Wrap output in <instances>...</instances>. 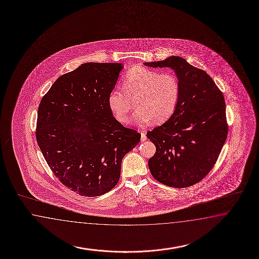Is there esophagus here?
<instances>
[{
  "label": "esophagus",
  "mask_w": 259,
  "mask_h": 259,
  "mask_svg": "<svg viewBox=\"0 0 259 259\" xmlns=\"http://www.w3.org/2000/svg\"><path fill=\"white\" fill-rule=\"evenodd\" d=\"M140 134H141V141H142V142L146 141V140H147V136H146L145 132H144V131H141Z\"/></svg>",
  "instance_id": "1"
}]
</instances>
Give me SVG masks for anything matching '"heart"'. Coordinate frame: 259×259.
<instances>
[{
  "mask_svg": "<svg viewBox=\"0 0 259 259\" xmlns=\"http://www.w3.org/2000/svg\"><path fill=\"white\" fill-rule=\"evenodd\" d=\"M122 87L109 93L108 103L116 118L126 122L137 100L133 121L139 125L150 121L162 122L172 116L179 103L180 85L178 77L170 72L138 67L130 69L122 80Z\"/></svg>",
  "mask_w": 259,
  "mask_h": 259,
  "instance_id": "1",
  "label": "heart"
}]
</instances>
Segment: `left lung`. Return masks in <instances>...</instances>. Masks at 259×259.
Listing matches in <instances>:
<instances>
[{"mask_svg": "<svg viewBox=\"0 0 259 259\" xmlns=\"http://www.w3.org/2000/svg\"><path fill=\"white\" fill-rule=\"evenodd\" d=\"M152 68H170L179 79V103L161 126L147 133L155 145L149 160L152 177L172 188H187L200 182L211 171L228 135L224 96L204 70L184 58L172 56Z\"/></svg>", "mask_w": 259, "mask_h": 259, "instance_id": "left-lung-1", "label": "left lung"}]
</instances>
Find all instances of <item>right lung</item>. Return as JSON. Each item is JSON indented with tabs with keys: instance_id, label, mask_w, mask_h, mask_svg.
Here are the masks:
<instances>
[{
	"instance_id": "add662e5",
	"label": "right lung",
	"mask_w": 259,
	"mask_h": 259,
	"mask_svg": "<svg viewBox=\"0 0 259 259\" xmlns=\"http://www.w3.org/2000/svg\"><path fill=\"white\" fill-rule=\"evenodd\" d=\"M121 63L81 64L41 98L36 139L59 181L80 196L103 195L121 177V160L141 135L113 117L108 98Z\"/></svg>"
}]
</instances>
